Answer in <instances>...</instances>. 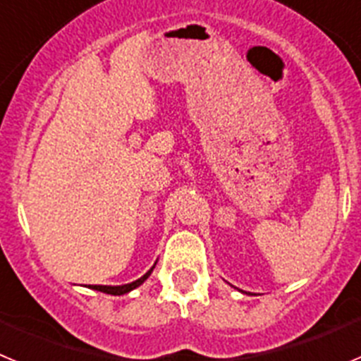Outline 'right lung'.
I'll list each match as a JSON object with an SVG mask.
<instances>
[{
    "label": "right lung",
    "instance_id": "1",
    "mask_svg": "<svg viewBox=\"0 0 361 361\" xmlns=\"http://www.w3.org/2000/svg\"><path fill=\"white\" fill-rule=\"evenodd\" d=\"M153 267H155V266H153ZM153 267H152V269L148 271V273H146L145 276H141V279L135 280V282H132V283H124V286H90V288H92V289H95V291L106 293V295H114V296L126 295V293H130V291H132V289L139 288V286H141V283L145 282V280L148 279L149 275H152Z\"/></svg>",
    "mask_w": 361,
    "mask_h": 361
}]
</instances>
